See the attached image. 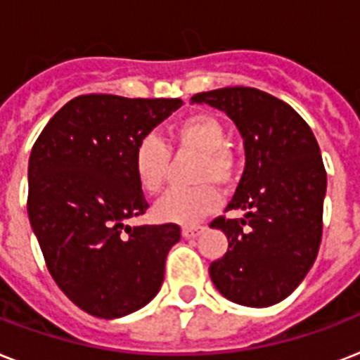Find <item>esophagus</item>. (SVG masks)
<instances>
[{
  "instance_id": "esophagus-1",
  "label": "esophagus",
  "mask_w": 360,
  "mask_h": 360,
  "mask_svg": "<svg viewBox=\"0 0 360 360\" xmlns=\"http://www.w3.org/2000/svg\"><path fill=\"white\" fill-rule=\"evenodd\" d=\"M203 231H205V228H202V226H186V228H183V237H186V239H192V237H198L202 236Z\"/></svg>"
}]
</instances>
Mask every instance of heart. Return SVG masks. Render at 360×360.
<instances>
[{
    "label": "heart",
    "mask_w": 360,
    "mask_h": 360,
    "mask_svg": "<svg viewBox=\"0 0 360 360\" xmlns=\"http://www.w3.org/2000/svg\"><path fill=\"white\" fill-rule=\"evenodd\" d=\"M172 147L177 153H194L198 160L192 169L194 188H177L155 203V219L168 224L194 226L220 205V188L233 185L237 177V157L226 146L224 123L213 114H192L175 124L169 132ZM138 185L149 194L162 188L169 168V149L157 136H143L132 155Z\"/></svg>",
    "instance_id": "1"
}]
</instances>
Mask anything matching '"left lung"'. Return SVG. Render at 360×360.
Returning <instances> with one entry per match:
<instances>
[{"mask_svg": "<svg viewBox=\"0 0 360 360\" xmlns=\"http://www.w3.org/2000/svg\"><path fill=\"white\" fill-rule=\"evenodd\" d=\"M192 103L224 112L243 136L245 172L226 211L211 228L228 237V252L211 263L214 288L243 307L284 301L308 274L323 230L327 174L312 130L284 101L254 87L198 93Z\"/></svg>", "mask_w": 360, "mask_h": 360, "instance_id": "8db88e82", "label": "left lung"}]
</instances>
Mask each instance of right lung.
<instances>
[{
	"label": "right lung",
	"mask_w": 360,
	"mask_h": 360,
	"mask_svg": "<svg viewBox=\"0 0 360 360\" xmlns=\"http://www.w3.org/2000/svg\"><path fill=\"white\" fill-rule=\"evenodd\" d=\"M181 98L82 95L31 149L27 214L59 290L84 312L115 319L143 308L164 280L177 224L127 226L149 203L134 175L138 141Z\"/></svg>",
	"instance_id": "obj_1"
}]
</instances>
